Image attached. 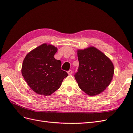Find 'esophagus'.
Returning <instances> with one entry per match:
<instances>
[{"instance_id":"1","label":"esophagus","mask_w":133,"mask_h":133,"mask_svg":"<svg viewBox=\"0 0 133 133\" xmlns=\"http://www.w3.org/2000/svg\"><path fill=\"white\" fill-rule=\"evenodd\" d=\"M73 73V70H69V71H68V74L69 75H71Z\"/></svg>"}]
</instances>
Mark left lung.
<instances>
[{
    "label": "left lung",
    "instance_id": "1",
    "mask_svg": "<svg viewBox=\"0 0 133 133\" xmlns=\"http://www.w3.org/2000/svg\"><path fill=\"white\" fill-rule=\"evenodd\" d=\"M77 55L79 65L75 78L79 87L89 96L100 94L112 79L113 63L105 54L93 46L78 49Z\"/></svg>",
    "mask_w": 133,
    "mask_h": 133
}]
</instances>
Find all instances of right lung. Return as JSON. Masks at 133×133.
<instances>
[{"label": "right lung", "instance_id": "add662e5", "mask_svg": "<svg viewBox=\"0 0 133 133\" xmlns=\"http://www.w3.org/2000/svg\"><path fill=\"white\" fill-rule=\"evenodd\" d=\"M57 50L55 46L44 43L28 53L23 60L22 74L28 86L38 94H52L68 76L61 70V61L54 57Z\"/></svg>", "mask_w": 133, "mask_h": 133}]
</instances>
